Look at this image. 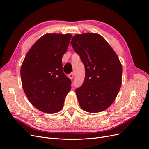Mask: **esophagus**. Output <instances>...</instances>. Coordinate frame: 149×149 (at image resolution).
Wrapping results in <instances>:
<instances>
[{"instance_id": "1", "label": "esophagus", "mask_w": 149, "mask_h": 149, "mask_svg": "<svg viewBox=\"0 0 149 149\" xmlns=\"http://www.w3.org/2000/svg\"><path fill=\"white\" fill-rule=\"evenodd\" d=\"M74 73H71V74H69V78L71 79H73V78H74Z\"/></svg>"}]
</instances>
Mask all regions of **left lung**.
<instances>
[{"instance_id":"left-lung-1","label":"left lung","mask_w":149,"mask_h":149,"mask_svg":"<svg viewBox=\"0 0 149 149\" xmlns=\"http://www.w3.org/2000/svg\"><path fill=\"white\" fill-rule=\"evenodd\" d=\"M85 68V78L76 89L80 107L88 112L107 109L115 100L122 84L123 68L109 44L97 33L77 34L71 41Z\"/></svg>"}]
</instances>
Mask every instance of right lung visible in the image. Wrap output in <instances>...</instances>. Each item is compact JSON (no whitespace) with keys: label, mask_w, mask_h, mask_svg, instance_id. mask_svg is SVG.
I'll list each match as a JSON object with an SVG mask.
<instances>
[{"label":"right lung","mask_w":149,"mask_h":149,"mask_svg":"<svg viewBox=\"0 0 149 149\" xmlns=\"http://www.w3.org/2000/svg\"><path fill=\"white\" fill-rule=\"evenodd\" d=\"M71 37L69 33L43 35L29 49L22 64L25 94L31 104L45 113L59 112L71 89V80L63 71L62 57Z\"/></svg>","instance_id":"1"}]
</instances>
